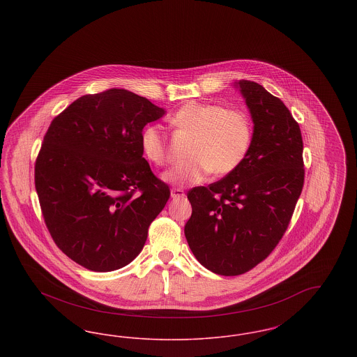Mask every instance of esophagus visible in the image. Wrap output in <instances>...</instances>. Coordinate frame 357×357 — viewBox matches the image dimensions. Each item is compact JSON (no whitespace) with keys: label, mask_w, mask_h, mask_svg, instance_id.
Wrapping results in <instances>:
<instances>
[{"label":"esophagus","mask_w":357,"mask_h":357,"mask_svg":"<svg viewBox=\"0 0 357 357\" xmlns=\"http://www.w3.org/2000/svg\"><path fill=\"white\" fill-rule=\"evenodd\" d=\"M185 197H186V194L182 188H172L171 190V198L172 199H183Z\"/></svg>","instance_id":"34e87169"}]
</instances>
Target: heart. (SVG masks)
Returning <instances> with one entry per match:
<instances>
[{"label":"heart","instance_id":"b5f03b06","mask_svg":"<svg viewBox=\"0 0 357 357\" xmlns=\"http://www.w3.org/2000/svg\"><path fill=\"white\" fill-rule=\"evenodd\" d=\"M169 123L176 131L192 136L187 149L190 159L163 174V181L172 186L197 185L210 172L217 176L233 172L252 146L253 130L248 115L217 102H186ZM140 146L144 158L155 166L167 162V143L159 126L151 124L142 131Z\"/></svg>","mask_w":357,"mask_h":357}]
</instances>
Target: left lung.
<instances>
[{
	"label": "left lung",
	"instance_id": "8db88e82",
	"mask_svg": "<svg viewBox=\"0 0 357 357\" xmlns=\"http://www.w3.org/2000/svg\"><path fill=\"white\" fill-rule=\"evenodd\" d=\"M236 84L255 124L250 150L221 181L187 192V243L206 269L221 275L249 272L272 253L305 176L303 136L287 105L258 83Z\"/></svg>",
	"mask_w": 357,
	"mask_h": 357
}]
</instances>
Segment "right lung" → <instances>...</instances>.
Returning <instances> with one entry per match:
<instances>
[{
  "mask_svg": "<svg viewBox=\"0 0 357 357\" xmlns=\"http://www.w3.org/2000/svg\"><path fill=\"white\" fill-rule=\"evenodd\" d=\"M165 109L127 89L84 95L52 120L34 185L57 248L92 272L128 265L170 187L143 158L140 135Z\"/></svg>",
  "mask_w": 357,
  "mask_h": 357,
  "instance_id": "obj_1",
  "label": "right lung"
}]
</instances>
